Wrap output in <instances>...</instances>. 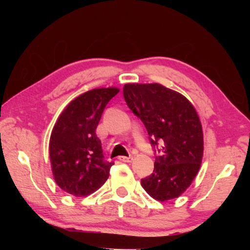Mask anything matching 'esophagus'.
I'll return each mask as SVG.
<instances>
[{"label":"esophagus","instance_id":"esophagus-1","mask_svg":"<svg viewBox=\"0 0 250 250\" xmlns=\"http://www.w3.org/2000/svg\"><path fill=\"white\" fill-rule=\"evenodd\" d=\"M119 160H121V162H123V163H131L132 162V160H133V157H131V156H129V157H125V156H121V157H119V158H118Z\"/></svg>","mask_w":250,"mask_h":250}]
</instances>
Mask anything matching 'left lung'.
Listing matches in <instances>:
<instances>
[{
	"label": "left lung",
	"mask_w": 250,
	"mask_h": 250,
	"mask_svg": "<svg viewBox=\"0 0 250 250\" xmlns=\"http://www.w3.org/2000/svg\"><path fill=\"white\" fill-rule=\"evenodd\" d=\"M124 99L145 124L150 142L162 143L153 173L141 180L149 196L158 201L180 197L199 172L204 134L196 109L179 92L162 84H125Z\"/></svg>",
	"instance_id": "obj_1"
}]
</instances>
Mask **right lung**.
<instances>
[{"instance_id": "obj_1", "label": "right lung", "mask_w": 250, "mask_h": 250, "mask_svg": "<svg viewBox=\"0 0 250 250\" xmlns=\"http://www.w3.org/2000/svg\"><path fill=\"white\" fill-rule=\"evenodd\" d=\"M119 92L100 87L85 92L68 104L50 136L49 153L54 181L64 192L85 197L104 186L114 163L104 160L95 134L105 105Z\"/></svg>"}]
</instances>
